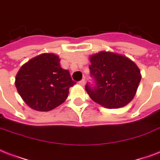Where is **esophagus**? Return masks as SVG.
<instances>
[{"mask_svg":"<svg viewBox=\"0 0 160 160\" xmlns=\"http://www.w3.org/2000/svg\"><path fill=\"white\" fill-rule=\"evenodd\" d=\"M78 83L81 85V86H83L84 84H85V79H82L81 81L78 82Z\"/></svg>","mask_w":160,"mask_h":160,"instance_id":"esophagus-1","label":"esophagus"}]
</instances>
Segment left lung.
Instances as JSON below:
<instances>
[{"instance_id":"obj_1","label":"left lung","mask_w":160,"mask_h":160,"mask_svg":"<svg viewBox=\"0 0 160 160\" xmlns=\"http://www.w3.org/2000/svg\"><path fill=\"white\" fill-rule=\"evenodd\" d=\"M92 82L85 89L94 102L107 108H118L133 99L141 80L140 71L124 56L101 52L90 58Z\"/></svg>"}]
</instances>
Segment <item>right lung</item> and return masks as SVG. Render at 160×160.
I'll list each match as a JSON object with an SVG mask.
<instances>
[{
    "label": "right lung",
    "instance_id": "obj_1",
    "mask_svg": "<svg viewBox=\"0 0 160 160\" xmlns=\"http://www.w3.org/2000/svg\"><path fill=\"white\" fill-rule=\"evenodd\" d=\"M58 56L44 53L20 68L16 77L17 91L28 106L38 111H50L62 104L76 82L61 68Z\"/></svg>",
    "mask_w": 160,
    "mask_h": 160
}]
</instances>
